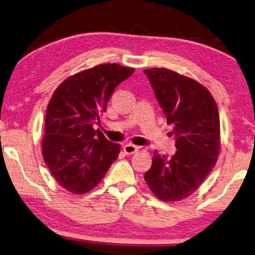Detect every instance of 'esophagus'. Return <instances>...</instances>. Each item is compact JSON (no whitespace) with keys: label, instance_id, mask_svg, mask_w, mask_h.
Here are the masks:
<instances>
[{"label":"esophagus","instance_id":"esophagus-1","mask_svg":"<svg viewBox=\"0 0 255 255\" xmlns=\"http://www.w3.org/2000/svg\"><path fill=\"white\" fill-rule=\"evenodd\" d=\"M138 151V147L133 146V144H125L124 146V152L126 154H132Z\"/></svg>","mask_w":255,"mask_h":255}]
</instances>
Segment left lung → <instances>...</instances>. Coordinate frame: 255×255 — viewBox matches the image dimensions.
Wrapping results in <instances>:
<instances>
[{"label": "left lung", "instance_id": "8db88e82", "mask_svg": "<svg viewBox=\"0 0 255 255\" xmlns=\"http://www.w3.org/2000/svg\"><path fill=\"white\" fill-rule=\"evenodd\" d=\"M167 123L172 125L177 152L154 151L144 180L162 201H179L192 192L216 166L220 151V118L211 93L200 83L167 68L144 69Z\"/></svg>", "mask_w": 255, "mask_h": 255}]
</instances>
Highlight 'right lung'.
<instances>
[{
  "label": "right lung",
  "instance_id": "add662e5",
  "mask_svg": "<svg viewBox=\"0 0 255 255\" xmlns=\"http://www.w3.org/2000/svg\"><path fill=\"white\" fill-rule=\"evenodd\" d=\"M133 72L115 63L97 65L65 79L49 99L42 153L55 180L67 191H91L118 158L121 144L93 126L106 112L114 89Z\"/></svg>",
  "mask_w": 255,
  "mask_h": 255
}]
</instances>
